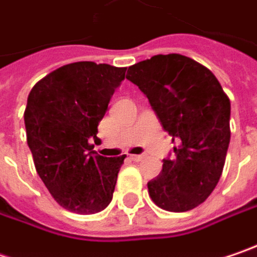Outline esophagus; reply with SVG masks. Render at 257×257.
Returning <instances> with one entry per match:
<instances>
[{
	"label": "esophagus",
	"mask_w": 257,
	"mask_h": 257,
	"mask_svg": "<svg viewBox=\"0 0 257 257\" xmlns=\"http://www.w3.org/2000/svg\"><path fill=\"white\" fill-rule=\"evenodd\" d=\"M144 159H145V156H144V154H138V156H131V160H132V161H137V163H138V161H143Z\"/></svg>",
	"instance_id": "esophagus-1"
}]
</instances>
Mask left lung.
Listing matches in <instances>:
<instances>
[{
  "instance_id": "left-lung-1",
  "label": "left lung",
  "mask_w": 257,
  "mask_h": 257,
  "mask_svg": "<svg viewBox=\"0 0 257 257\" xmlns=\"http://www.w3.org/2000/svg\"><path fill=\"white\" fill-rule=\"evenodd\" d=\"M131 83L148 98L173 137L174 156L148 182L153 202L172 212L202 204L218 183L230 144V100L215 75L188 56L156 55L128 68Z\"/></svg>"
}]
</instances>
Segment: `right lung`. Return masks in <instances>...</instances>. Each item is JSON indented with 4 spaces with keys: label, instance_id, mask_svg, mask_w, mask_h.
Masks as SVG:
<instances>
[{
    "label": "right lung",
    "instance_id": "add662e5",
    "mask_svg": "<svg viewBox=\"0 0 257 257\" xmlns=\"http://www.w3.org/2000/svg\"><path fill=\"white\" fill-rule=\"evenodd\" d=\"M126 68L74 62L46 75L30 91L24 112L27 144L36 172L53 199L75 214H96L113 198L126 156L93 151L98 122Z\"/></svg>",
    "mask_w": 257,
    "mask_h": 257
}]
</instances>
